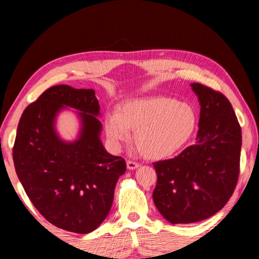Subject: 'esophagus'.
Masks as SVG:
<instances>
[{
	"mask_svg": "<svg viewBox=\"0 0 259 259\" xmlns=\"http://www.w3.org/2000/svg\"><path fill=\"white\" fill-rule=\"evenodd\" d=\"M139 165H140V164L138 163V162H136V161H133V160H128V161H126V166H128L129 170L137 169Z\"/></svg>",
	"mask_w": 259,
	"mask_h": 259,
	"instance_id": "34e87169",
	"label": "esophagus"
}]
</instances>
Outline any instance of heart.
<instances>
[{
	"label": "heart",
	"instance_id": "1",
	"mask_svg": "<svg viewBox=\"0 0 259 259\" xmlns=\"http://www.w3.org/2000/svg\"><path fill=\"white\" fill-rule=\"evenodd\" d=\"M198 117L192 106L169 97L126 100L119 114H111L105 122L106 135L112 143H128L130 130L139 152L153 160L171 157L190 142Z\"/></svg>",
	"mask_w": 259,
	"mask_h": 259
}]
</instances>
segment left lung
Listing matches in <instances>:
<instances>
[{
    "label": "left lung",
    "instance_id": "1",
    "mask_svg": "<svg viewBox=\"0 0 259 259\" xmlns=\"http://www.w3.org/2000/svg\"><path fill=\"white\" fill-rule=\"evenodd\" d=\"M191 87L201 112L194 145L174 159L153 163V200L172 224H190L218 212L233 194L240 175L241 126L230 100L201 83Z\"/></svg>",
    "mask_w": 259,
    "mask_h": 259
}]
</instances>
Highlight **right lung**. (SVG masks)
I'll return each instance as SVG.
<instances>
[{
	"instance_id": "add662e5",
	"label": "right lung",
	"mask_w": 259,
	"mask_h": 259,
	"mask_svg": "<svg viewBox=\"0 0 259 259\" xmlns=\"http://www.w3.org/2000/svg\"><path fill=\"white\" fill-rule=\"evenodd\" d=\"M63 104L83 112L81 137L72 144L53 130ZM98 114L95 90L51 87L25 108L12 150L17 176L34 207L52 225L75 233H90L104 222L126 169L123 157L105 151Z\"/></svg>"
}]
</instances>
